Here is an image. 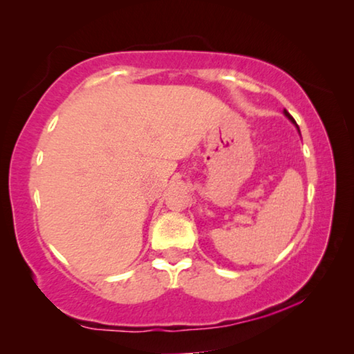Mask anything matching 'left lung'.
<instances>
[{"mask_svg":"<svg viewBox=\"0 0 354 354\" xmlns=\"http://www.w3.org/2000/svg\"><path fill=\"white\" fill-rule=\"evenodd\" d=\"M284 113H286V117L290 120V122H293V123H295V120H293V117L290 115V113H289V112H287V111H284Z\"/></svg>","mask_w":354,"mask_h":354,"instance_id":"8db88e82","label":"left lung"}]
</instances>
